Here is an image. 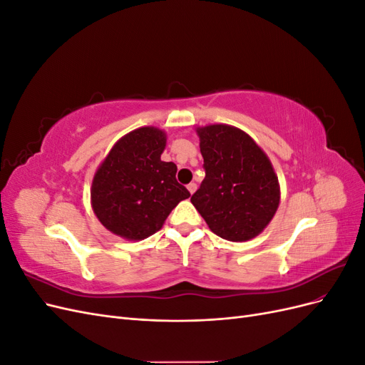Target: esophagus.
Instances as JSON below:
<instances>
[{"label": "esophagus", "mask_w": 365, "mask_h": 365, "mask_svg": "<svg viewBox=\"0 0 365 365\" xmlns=\"http://www.w3.org/2000/svg\"><path fill=\"white\" fill-rule=\"evenodd\" d=\"M187 189H189L190 193H195L196 192V182H190L189 185H187Z\"/></svg>", "instance_id": "esophagus-1"}]
</instances>
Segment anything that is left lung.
I'll return each instance as SVG.
<instances>
[{"label": "left lung", "mask_w": 365, "mask_h": 365, "mask_svg": "<svg viewBox=\"0 0 365 365\" xmlns=\"http://www.w3.org/2000/svg\"><path fill=\"white\" fill-rule=\"evenodd\" d=\"M205 178L192 204L219 237L245 242L260 235L277 212L279 180L264 152L228 125L197 128Z\"/></svg>", "instance_id": "8db88e82"}]
</instances>
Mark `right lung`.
<instances>
[{
    "instance_id": "1",
    "label": "right lung",
    "mask_w": 365,
    "mask_h": 365,
    "mask_svg": "<svg viewBox=\"0 0 365 365\" xmlns=\"http://www.w3.org/2000/svg\"><path fill=\"white\" fill-rule=\"evenodd\" d=\"M165 134L140 128L121 137L97 169L91 204L111 233L141 240L157 233L190 192L176 181V164L161 161Z\"/></svg>"
}]
</instances>
